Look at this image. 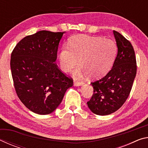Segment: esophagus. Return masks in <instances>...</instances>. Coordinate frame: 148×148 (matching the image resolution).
<instances>
[{
	"mask_svg": "<svg viewBox=\"0 0 148 148\" xmlns=\"http://www.w3.org/2000/svg\"><path fill=\"white\" fill-rule=\"evenodd\" d=\"M84 84V83L82 82H79V81H76V80H75L74 82V86H82V85Z\"/></svg>",
	"mask_w": 148,
	"mask_h": 148,
	"instance_id": "obj_1",
	"label": "esophagus"
}]
</instances>
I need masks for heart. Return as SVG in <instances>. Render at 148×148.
<instances>
[{"label": "heart", "instance_id": "1", "mask_svg": "<svg viewBox=\"0 0 148 148\" xmlns=\"http://www.w3.org/2000/svg\"><path fill=\"white\" fill-rule=\"evenodd\" d=\"M117 47L114 40L99 36L77 35L70 39L69 46H64L59 59L61 69L69 72L79 59L81 66L74 71L76 76L88 74L92 77L106 74L114 62Z\"/></svg>", "mask_w": 148, "mask_h": 148}]
</instances>
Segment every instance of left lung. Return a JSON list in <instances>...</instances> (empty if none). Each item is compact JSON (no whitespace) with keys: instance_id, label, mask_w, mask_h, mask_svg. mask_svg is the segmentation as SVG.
Here are the masks:
<instances>
[{"instance_id":"left-lung-1","label":"left lung","mask_w":148,"mask_h":148,"mask_svg":"<svg viewBox=\"0 0 148 148\" xmlns=\"http://www.w3.org/2000/svg\"><path fill=\"white\" fill-rule=\"evenodd\" d=\"M117 54L113 66L106 76L91 82L93 94L87 102L91 111L106 116L117 111L125 103L136 74V61L132 44L119 32L114 31Z\"/></svg>"}]
</instances>
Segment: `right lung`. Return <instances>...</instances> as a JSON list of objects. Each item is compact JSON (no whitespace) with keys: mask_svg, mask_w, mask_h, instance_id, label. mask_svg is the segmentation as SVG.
I'll list each match as a JSON object with an SVG mask.
<instances>
[{"mask_svg":"<svg viewBox=\"0 0 148 148\" xmlns=\"http://www.w3.org/2000/svg\"><path fill=\"white\" fill-rule=\"evenodd\" d=\"M64 33L38 31L20 40L12 52L10 68L17 95L34 113L51 114L73 86L72 77L55 62Z\"/></svg>","mask_w":148,"mask_h":148,"instance_id":"1","label":"right lung"}]
</instances>
